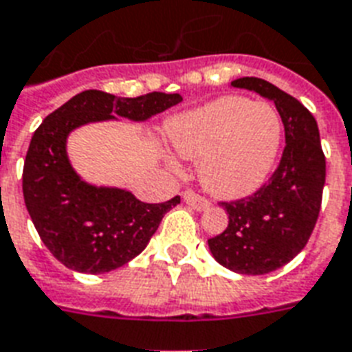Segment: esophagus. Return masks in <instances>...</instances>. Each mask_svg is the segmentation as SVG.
I'll return each instance as SVG.
<instances>
[{"label":"esophagus","instance_id":"34e87169","mask_svg":"<svg viewBox=\"0 0 352 352\" xmlns=\"http://www.w3.org/2000/svg\"><path fill=\"white\" fill-rule=\"evenodd\" d=\"M182 199H184V203H188L190 206H194L195 210H208L210 208V201L206 199V197H203V195L195 194V192H192V190H186L184 194H182Z\"/></svg>","mask_w":352,"mask_h":352}]
</instances>
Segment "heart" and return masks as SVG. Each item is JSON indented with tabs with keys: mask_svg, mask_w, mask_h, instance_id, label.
Returning a JSON list of instances; mask_svg holds the SVG:
<instances>
[{
	"mask_svg": "<svg viewBox=\"0 0 352 352\" xmlns=\"http://www.w3.org/2000/svg\"><path fill=\"white\" fill-rule=\"evenodd\" d=\"M171 147L197 162L201 186L221 199L254 194L272 175L283 144V120L265 101L223 96L166 125Z\"/></svg>",
	"mask_w": 352,
	"mask_h": 352,
	"instance_id": "1",
	"label": "heart"
}]
</instances>
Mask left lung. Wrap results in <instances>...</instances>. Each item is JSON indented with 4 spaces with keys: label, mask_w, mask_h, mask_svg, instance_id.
<instances>
[{
    "label": "left lung",
    "mask_w": 352,
    "mask_h": 352,
    "mask_svg": "<svg viewBox=\"0 0 352 352\" xmlns=\"http://www.w3.org/2000/svg\"><path fill=\"white\" fill-rule=\"evenodd\" d=\"M230 85L275 103L286 146L267 184L253 195L221 203L229 225L208 240V248L230 272L265 275L301 253L312 234L325 186V155L318 122L305 104L258 77H241Z\"/></svg>",
    "instance_id": "8db88e82"
}]
</instances>
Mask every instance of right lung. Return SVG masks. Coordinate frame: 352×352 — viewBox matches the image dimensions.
I'll return each instance as SVG.
<instances>
[{
  "label": "right lung",
  "instance_id": "add662e5",
  "mask_svg": "<svg viewBox=\"0 0 352 352\" xmlns=\"http://www.w3.org/2000/svg\"><path fill=\"white\" fill-rule=\"evenodd\" d=\"M179 94L151 92L116 98L85 90L51 112L34 131L23 162V201L40 240L66 267L79 273H107L140 254L158 225L181 197L144 203L122 188L92 186L80 179L66 155L74 129L92 122H146L181 103Z\"/></svg>",
  "mask_w": 352,
  "mask_h": 352
}]
</instances>
